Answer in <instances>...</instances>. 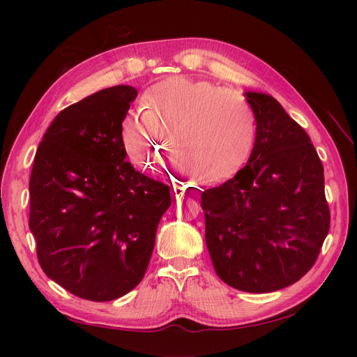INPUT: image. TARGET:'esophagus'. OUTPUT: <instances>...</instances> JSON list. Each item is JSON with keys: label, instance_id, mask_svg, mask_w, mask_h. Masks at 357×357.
I'll return each mask as SVG.
<instances>
[{"label": "esophagus", "instance_id": "obj_1", "mask_svg": "<svg viewBox=\"0 0 357 357\" xmlns=\"http://www.w3.org/2000/svg\"><path fill=\"white\" fill-rule=\"evenodd\" d=\"M171 193H172V197H181L183 193H185V188H183V186H178V185H176V186H172V189H171Z\"/></svg>", "mask_w": 357, "mask_h": 357}]
</instances>
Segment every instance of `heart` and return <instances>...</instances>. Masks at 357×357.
Returning a JSON list of instances; mask_svg holds the SVG:
<instances>
[{
	"instance_id": "heart-1",
	"label": "heart",
	"mask_w": 357,
	"mask_h": 357,
	"mask_svg": "<svg viewBox=\"0 0 357 357\" xmlns=\"http://www.w3.org/2000/svg\"><path fill=\"white\" fill-rule=\"evenodd\" d=\"M143 114L128 116L122 143L137 165L153 169L169 146L174 167L220 180L238 167L255 139V113L238 92L207 80L171 77L144 92Z\"/></svg>"
}]
</instances>
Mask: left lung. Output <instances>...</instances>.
Segmentation results:
<instances>
[{
    "label": "left lung",
    "mask_w": 357,
    "mask_h": 357,
    "mask_svg": "<svg viewBox=\"0 0 357 357\" xmlns=\"http://www.w3.org/2000/svg\"><path fill=\"white\" fill-rule=\"evenodd\" d=\"M256 121L247 164L201 193L205 243L219 278L250 294L296 283L329 232L323 165L308 134L275 98L245 92Z\"/></svg>",
    "instance_id": "obj_1"
}]
</instances>
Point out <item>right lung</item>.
Returning <instances> with one entry per match:
<instances>
[{"label":"right lung","mask_w":357,"mask_h":357,"mask_svg":"<svg viewBox=\"0 0 357 357\" xmlns=\"http://www.w3.org/2000/svg\"><path fill=\"white\" fill-rule=\"evenodd\" d=\"M137 89L119 84L63 109L29 178V229L45 274L95 302L126 295L147 269L169 186L128 162L122 122Z\"/></svg>","instance_id":"obj_1"}]
</instances>
